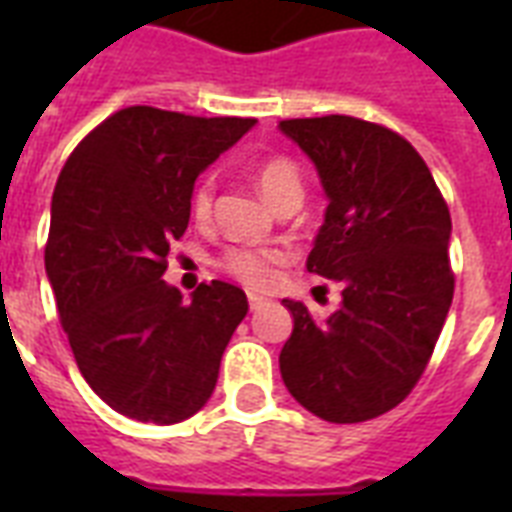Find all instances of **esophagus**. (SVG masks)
Listing matches in <instances>:
<instances>
[{"instance_id":"obj_1","label":"esophagus","mask_w":512,"mask_h":512,"mask_svg":"<svg viewBox=\"0 0 512 512\" xmlns=\"http://www.w3.org/2000/svg\"><path fill=\"white\" fill-rule=\"evenodd\" d=\"M265 305H268V300H265V297L252 295V292H249V308H252V311H260V308H265Z\"/></svg>"}]
</instances>
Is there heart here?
<instances>
[{"mask_svg": "<svg viewBox=\"0 0 512 512\" xmlns=\"http://www.w3.org/2000/svg\"><path fill=\"white\" fill-rule=\"evenodd\" d=\"M257 188L263 193L268 204H279L281 199L297 196L303 199V180L300 170L289 159H268L260 164L257 170ZM212 204H215V180L212 177H201L199 183L193 185L191 193V212L193 217L204 223L212 215ZM279 260L276 252H255V249H228L223 255V268L233 273L249 287H265L273 279V263Z\"/></svg>", "mask_w": 512, "mask_h": 512, "instance_id": "b5f03b06", "label": "heart"}]
</instances>
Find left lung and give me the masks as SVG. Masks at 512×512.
I'll return each instance as SVG.
<instances>
[{"mask_svg":"<svg viewBox=\"0 0 512 512\" xmlns=\"http://www.w3.org/2000/svg\"><path fill=\"white\" fill-rule=\"evenodd\" d=\"M279 130L311 159L329 199L305 268L342 287L324 321L281 300L295 321L281 380L321 420H372L412 393L444 329L449 207L422 156L388 127L335 114Z\"/></svg>","mask_w":512,"mask_h":512,"instance_id":"8db88e82","label":"left lung"}]
</instances>
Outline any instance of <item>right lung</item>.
Masks as SVG:
<instances>
[{
	"instance_id": "right-lung-1",
	"label": "right lung",
	"mask_w": 512,
	"mask_h": 512,
	"mask_svg": "<svg viewBox=\"0 0 512 512\" xmlns=\"http://www.w3.org/2000/svg\"><path fill=\"white\" fill-rule=\"evenodd\" d=\"M255 124L130 106L98 124L60 172L44 271L79 372L124 417L172 425L215 390L247 295L212 281L183 300L162 276L188 228L196 177Z\"/></svg>"
}]
</instances>
